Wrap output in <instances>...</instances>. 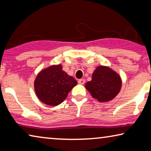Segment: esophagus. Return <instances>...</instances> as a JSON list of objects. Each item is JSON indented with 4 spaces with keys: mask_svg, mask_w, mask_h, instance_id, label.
<instances>
[{
    "mask_svg": "<svg viewBox=\"0 0 151 151\" xmlns=\"http://www.w3.org/2000/svg\"><path fill=\"white\" fill-rule=\"evenodd\" d=\"M78 83H79L80 85H83L85 83V79H80V80H78Z\"/></svg>",
    "mask_w": 151,
    "mask_h": 151,
    "instance_id": "34e87169",
    "label": "esophagus"
}]
</instances>
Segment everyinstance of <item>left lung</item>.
Here are the masks:
<instances>
[{
  "label": "left lung",
  "mask_w": 151,
  "mask_h": 151,
  "mask_svg": "<svg viewBox=\"0 0 151 151\" xmlns=\"http://www.w3.org/2000/svg\"><path fill=\"white\" fill-rule=\"evenodd\" d=\"M85 88L91 96L99 102L111 101L120 91V76L111 68L99 66L94 70L92 79L85 84Z\"/></svg>",
  "instance_id": "left-lung-1"
}]
</instances>
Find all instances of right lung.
<instances>
[{
  "mask_svg": "<svg viewBox=\"0 0 151 151\" xmlns=\"http://www.w3.org/2000/svg\"><path fill=\"white\" fill-rule=\"evenodd\" d=\"M76 84L77 81L58 64L40 71L35 78L34 88L40 101L47 106H56L64 101Z\"/></svg>",
  "mask_w": 151,
  "mask_h": 151,
  "instance_id": "obj_1",
  "label": "right lung"
}]
</instances>
